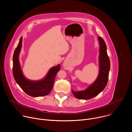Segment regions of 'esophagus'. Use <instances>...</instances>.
I'll return each mask as SVG.
<instances>
[{
  "instance_id": "1",
  "label": "esophagus",
  "mask_w": 132,
  "mask_h": 132,
  "mask_svg": "<svg viewBox=\"0 0 132 132\" xmlns=\"http://www.w3.org/2000/svg\"><path fill=\"white\" fill-rule=\"evenodd\" d=\"M63 65L64 66V67H66L67 66V65H66V64L65 63H64V64H63Z\"/></svg>"
}]
</instances>
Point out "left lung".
<instances>
[{
  "label": "left lung",
  "mask_w": 132,
  "mask_h": 132,
  "mask_svg": "<svg viewBox=\"0 0 132 132\" xmlns=\"http://www.w3.org/2000/svg\"><path fill=\"white\" fill-rule=\"evenodd\" d=\"M100 45L99 66L100 71L95 81L86 90L74 91L72 90L74 96L78 99L88 100L97 95L105 88L108 80L110 63L107 53V47L104 40L98 37Z\"/></svg>",
  "instance_id": "obj_1"
}]
</instances>
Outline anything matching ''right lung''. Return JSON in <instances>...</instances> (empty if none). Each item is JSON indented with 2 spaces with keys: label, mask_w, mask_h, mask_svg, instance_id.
<instances>
[{
  "label": "right lung",
  "mask_w": 132,
  "mask_h": 132,
  "mask_svg": "<svg viewBox=\"0 0 132 132\" xmlns=\"http://www.w3.org/2000/svg\"><path fill=\"white\" fill-rule=\"evenodd\" d=\"M22 46V37L13 56V74L16 82L22 89L30 96L38 97L48 94L53 87L55 78L60 70V65L52 67L43 79L38 80L28 79L24 75L20 64L19 56Z\"/></svg>",
  "instance_id": "right-lung-1"
}]
</instances>
